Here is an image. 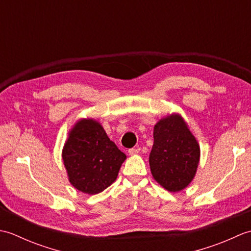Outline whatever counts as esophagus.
I'll return each instance as SVG.
<instances>
[{
	"mask_svg": "<svg viewBox=\"0 0 251 251\" xmlns=\"http://www.w3.org/2000/svg\"><path fill=\"white\" fill-rule=\"evenodd\" d=\"M139 151H140V148H136V149L131 148L128 150V154H129V155H135V154L139 153Z\"/></svg>",
	"mask_w": 251,
	"mask_h": 251,
	"instance_id": "1",
	"label": "esophagus"
}]
</instances>
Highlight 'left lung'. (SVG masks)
Instances as JSON below:
<instances>
[{
	"mask_svg": "<svg viewBox=\"0 0 251 251\" xmlns=\"http://www.w3.org/2000/svg\"><path fill=\"white\" fill-rule=\"evenodd\" d=\"M153 137L149 157L153 178L169 192L183 190L195 177L201 156L199 142L179 114L159 120Z\"/></svg>",
	"mask_w": 251,
	"mask_h": 251,
	"instance_id": "1",
	"label": "left lung"
}]
</instances>
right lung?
Returning a JSON list of instances; mask_svg holds the SVG:
<instances>
[{"label":"right lung","instance_id":"obj_1","mask_svg":"<svg viewBox=\"0 0 251 251\" xmlns=\"http://www.w3.org/2000/svg\"><path fill=\"white\" fill-rule=\"evenodd\" d=\"M62 159L70 183L93 195L114 182L126 155L109 139L99 122L83 119L69 132Z\"/></svg>","mask_w":251,"mask_h":251}]
</instances>
